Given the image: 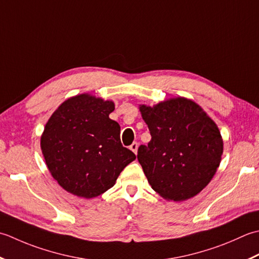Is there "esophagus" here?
Returning <instances> with one entry per match:
<instances>
[{
	"label": "esophagus",
	"mask_w": 259,
	"mask_h": 259,
	"mask_svg": "<svg viewBox=\"0 0 259 259\" xmlns=\"http://www.w3.org/2000/svg\"><path fill=\"white\" fill-rule=\"evenodd\" d=\"M130 149L133 151L135 154L137 153V149H139V143H137V142H134L133 144H131V146H130Z\"/></svg>",
	"instance_id": "1"
}]
</instances>
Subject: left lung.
Masks as SVG:
<instances>
[{"mask_svg":"<svg viewBox=\"0 0 259 259\" xmlns=\"http://www.w3.org/2000/svg\"><path fill=\"white\" fill-rule=\"evenodd\" d=\"M140 110L152 139L139 147L137 160L152 189L173 201L194 197L220 164L224 143L217 125L186 98Z\"/></svg>","mask_w":259,"mask_h":259,"instance_id":"1","label":"left lung"}]
</instances>
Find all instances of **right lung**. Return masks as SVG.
I'll list each match as a JSON object with an SVG mask.
<instances>
[{
	"label": "right lung",
	"instance_id": "right-lung-1",
	"mask_svg": "<svg viewBox=\"0 0 259 259\" xmlns=\"http://www.w3.org/2000/svg\"><path fill=\"white\" fill-rule=\"evenodd\" d=\"M114 103L79 95L52 114L41 137L42 154L52 177L68 192L94 198L114 187L136 159L120 142V126L109 118Z\"/></svg>",
	"mask_w": 259,
	"mask_h": 259
}]
</instances>
